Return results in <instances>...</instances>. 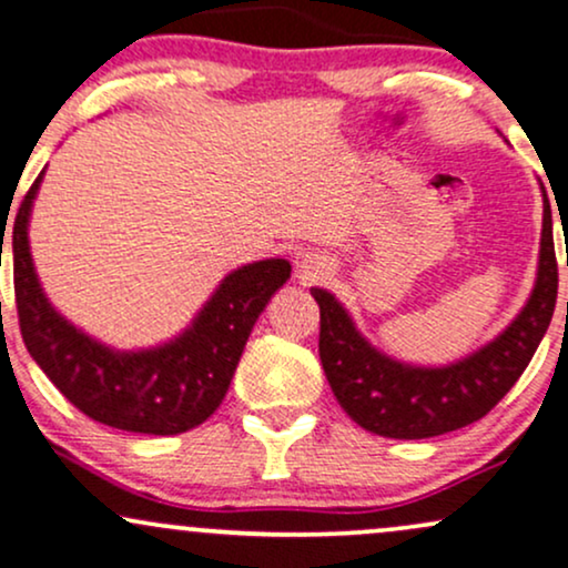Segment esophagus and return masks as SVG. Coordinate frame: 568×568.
<instances>
[{
  "instance_id": "obj_1",
  "label": "esophagus",
  "mask_w": 568,
  "mask_h": 568,
  "mask_svg": "<svg viewBox=\"0 0 568 568\" xmlns=\"http://www.w3.org/2000/svg\"><path fill=\"white\" fill-rule=\"evenodd\" d=\"M296 266H298V272H302L304 277H314V275H320L323 270H327L325 258L317 256V254H302L296 258Z\"/></svg>"
}]
</instances>
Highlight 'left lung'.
<instances>
[{
    "instance_id": "1",
    "label": "left lung",
    "mask_w": 568,
    "mask_h": 568,
    "mask_svg": "<svg viewBox=\"0 0 568 568\" xmlns=\"http://www.w3.org/2000/svg\"><path fill=\"white\" fill-rule=\"evenodd\" d=\"M312 296L320 306L333 386L362 426L384 434H428L466 420L503 392L556 314L558 264L548 197L542 193V237L531 293L508 325L487 331L484 346H474L476 352L466 357H447L442 365L396 359L388 352V333H399V327L362 325L352 306L323 285H314Z\"/></svg>"
}]
</instances>
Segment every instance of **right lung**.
I'll use <instances>...</instances> for the list:
<instances>
[{
  "instance_id": "1",
  "label": "right lung",
  "mask_w": 568,
  "mask_h": 568,
  "mask_svg": "<svg viewBox=\"0 0 568 568\" xmlns=\"http://www.w3.org/2000/svg\"><path fill=\"white\" fill-rule=\"evenodd\" d=\"M42 180L44 172L18 209L12 227V272L18 320L37 336L47 373L68 394L79 396L115 423L166 432L197 420L227 384L245 333L258 323L272 296L291 283V262L262 258L237 266L219 280L216 291L197 306L187 325L172 327V342L168 341L169 332L161 347L153 341L155 346H142L126 358L113 346L108 349L100 338L94 342V333L89 337L94 327L73 323L52 302L33 266L29 222ZM2 243L4 235L0 266Z\"/></svg>"
}]
</instances>
